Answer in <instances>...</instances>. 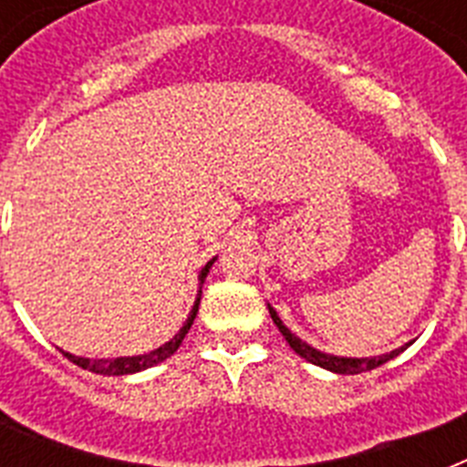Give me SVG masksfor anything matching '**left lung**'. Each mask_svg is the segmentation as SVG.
Segmentation results:
<instances>
[{
    "mask_svg": "<svg viewBox=\"0 0 467 467\" xmlns=\"http://www.w3.org/2000/svg\"><path fill=\"white\" fill-rule=\"evenodd\" d=\"M269 312H271V319H274V325L278 327V332L284 334L285 341L291 344V348L296 351L298 356H303L306 361L315 363V366H319V368H327L332 370V373H341V376H356V373H363V370H373L378 368V366H383V363H388L390 358H395L398 354H402L410 344H405V347L395 348V351H390V354H383V356H370V358H347V356H332V354H322V351H317V348H312L310 344H306L303 339H298L296 334L288 329V327L281 322V317L276 315V310L269 306Z\"/></svg>",
    "mask_w": 467,
    "mask_h": 467,
    "instance_id": "8db88e82",
    "label": "left lung"
}]
</instances>
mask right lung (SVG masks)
Wrapping results in <instances>:
<instances>
[{
	"label": "right lung",
	"mask_w": 467,
	"mask_h": 467,
	"mask_svg": "<svg viewBox=\"0 0 467 467\" xmlns=\"http://www.w3.org/2000/svg\"><path fill=\"white\" fill-rule=\"evenodd\" d=\"M213 262H215V259H211V262L205 264L203 269H201V274H198V281H201V285H203V281H205V276H208V271H211ZM198 303H201V291H198L196 303H193V307H191L189 317H186V322H183L182 329H179V332H176L174 337L167 341V344H161L160 348L150 351V354L119 356V358H84V356L67 354V351H62V354L67 356L72 363H77L79 368L91 370V373H101V376H128V373H138V370L152 368V366H157V363H161L164 358H169V356L174 354L176 348H179V344H182L183 337H186V332H189L191 325H193V319H196Z\"/></svg>",
	"instance_id": "obj_1"
}]
</instances>
